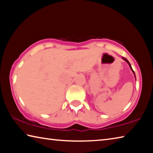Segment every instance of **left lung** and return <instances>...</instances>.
<instances>
[{
	"instance_id": "8db88e82",
	"label": "left lung",
	"mask_w": 153,
	"mask_h": 153,
	"mask_svg": "<svg viewBox=\"0 0 153 153\" xmlns=\"http://www.w3.org/2000/svg\"><path fill=\"white\" fill-rule=\"evenodd\" d=\"M122 59H123V60L124 61H126V62H127V63H128V65H129V67H130V69H131V71H132V72H133V73H134V76H135V73H134V70H133V69H132V68H131V65H130V63H129V62L128 61V60H127V59H126V58H124V57H122ZM135 77H136V76H135Z\"/></svg>"
}]
</instances>
